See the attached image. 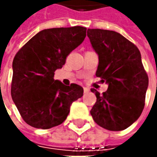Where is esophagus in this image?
Returning a JSON list of instances; mask_svg holds the SVG:
<instances>
[{
  "instance_id": "34e87169",
  "label": "esophagus",
  "mask_w": 157,
  "mask_h": 157,
  "mask_svg": "<svg viewBox=\"0 0 157 157\" xmlns=\"http://www.w3.org/2000/svg\"><path fill=\"white\" fill-rule=\"evenodd\" d=\"M89 92H90V88L84 87V93H85V94H87Z\"/></svg>"
}]
</instances>
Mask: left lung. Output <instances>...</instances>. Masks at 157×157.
Wrapping results in <instances>:
<instances>
[{
  "mask_svg": "<svg viewBox=\"0 0 157 157\" xmlns=\"http://www.w3.org/2000/svg\"><path fill=\"white\" fill-rule=\"evenodd\" d=\"M87 36L99 56L96 76L108 85L103 95L91 89L97 98L91 115L103 128L126 129L142 114L148 86L140 51L113 30L88 29Z\"/></svg>",
  "mask_w": 157,
  "mask_h": 157,
  "instance_id": "obj_1",
  "label": "left lung"
}]
</instances>
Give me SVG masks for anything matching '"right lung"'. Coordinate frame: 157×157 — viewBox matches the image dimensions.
Segmentation results:
<instances>
[{"mask_svg": "<svg viewBox=\"0 0 157 157\" xmlns=\"http://www.w3.org/2000/svg\"><path fill=\"white\" fill-rule=\"evenodd\" d=\"M86 36V28H53L35 35L13 60L11 96L23 121L36 128L48 129L63 123L73 101L84 89L54 79L66 57Z\"/></svg>", "mask_w": 157, "mask_h": 157, "instance_id": "add662e5", "label": "right lung"}]
</instances>
